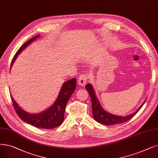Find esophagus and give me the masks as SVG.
Returning a JSON list of instances; mask_svg holds the SVG:
<instances>
[{
    "instance_id": "esophagus-1",
    "label": "esophagus",
    "mask_w": 158,
    "mask_h": 158,
    "mask_svg": "<svg viewBox=\"0 0 158 158\" xmlns=\"http://www.w3.org/2000/svg\"><path fill=\"white\" fill-rule=\"evenodd\" d=\"M77 81H78V85H80L81 86H85L86 82H87V76H86V75L81 74V75H79Z\"/></svg>"
}]
</instances>
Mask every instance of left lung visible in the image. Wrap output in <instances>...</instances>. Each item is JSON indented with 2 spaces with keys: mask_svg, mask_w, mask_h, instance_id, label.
I'll use <instances>...</instances> for the list:
<instances>
[{
  "mask_svg": "<svg viewBox=\"0 0 158 158\" xmlns=\"http://www.w3.org/2000/svg\"><path fill=\"white\" fill-rule=\"evenodd\" d=\"M85 88L88 90L89 94H90L91 98L93 117L96 121L101 123L102 125H113L115 124H120V123H123L130 120L138 112V111L141 108V107L146 101L145 99V101L143 102V104L139 106V108L135 112L131 114L126 116L116 115L106 112L103 109V108L102 107L100 103V101L98 98L97 97V95H96L95 91L92 85L89 83L86 85Z\"/></svg>",
  "mask_w": 158,
  "mask_h": 158,
  "instance_id": "obj_1",
  "label": "left lung"
}]
</instances>
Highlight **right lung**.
I'll return each mask as SVG.
<instances>
[{"mask_svg":"<svg viewBox=\"0 0 158 158\" xmlns=\"http://www.w3.org/2000/svg\"><path fill=\"white\" fill-rule=\"evenodd\" d=\"M39 37L40 35L31 38L20 48L12 60L10 69L19 55ZM75 88H76V79L73 78L64 82L53 104L46 108L45 110L38 114H31L26 112L13 99L11 95V99L15 112L23 121L37 128L52 129L62 124L64 121V111L67 102L75 90Z\"/></svg>","mask_w":158,"mask_h":158,"instance_id":"add662e5","label":"right lung"}]
</instances>
